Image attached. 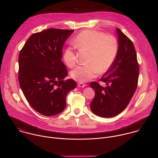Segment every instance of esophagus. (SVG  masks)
<instances>
[{"instance_id":"34e87169","label":"esophagus","mask_w":158,"mask_h":158,"mask_svg":"<svg viewBox=\"0 0 158 158\" xmlns=\"http://www.w3.org/2000/svg\"><path fill=\"white\" fill-rule=\"evenodd\" d=\"M77 84H78V86L80 87H84L86 85L85 84H83V83H81V82H78Z\"/></svg>"}]
</instances>
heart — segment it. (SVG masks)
I'll return each mask as SVG.
<instances>
[{
	"instance_id": "1",
	"label": "heart",
	"mask_w": 158,
	"mask_h": 158,
	"mask_svg": "<svg viewBox=\"0 0 158 158\" xmlns=\"http://www.w3.org/2000/svg\"><path fill=\"white\" fill-rule=\"evenodd\" d=\"M76 42L81 49L91 51L90 64L78 65L71 72V76L77 82L84 83L97 77L99 73L108 71L114 63L118 51V43L112 35L101 32L87 30L80 33ZM63 59L67 66L73 67L77 61L74 49L67 47L64 51Z\"/></svg>"
}]
</instances>
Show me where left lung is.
I'll return each mask as SVG.
<instances>
[{
	"instance_id": "obj_1",
	"label": "left lung",
	"mask_w": 158,
	"mask_h": 158,
	"mask_svg": "<svg viewBox=\"0 0 158 158\" xmlns=\"http://www.w3.org/2000/svg\"><path fill=\"white\" fill-rule=\"evenodd\" d=\"M118 51L110 69L100 80L106 83L102 87L91 82L95 97L90 105L91 110L97 116L112 118L123 112L133 96L137 88L139 65L132 41L116 28Z\"/></svg>"
}]
</instances>
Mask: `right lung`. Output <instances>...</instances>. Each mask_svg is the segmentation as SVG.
<instances>
[{"instance_id": "1", "label": "right lung", "mask_w": 158, "mask_h": 158, "mask_svg": "<svg viewBox=\"0 0 158 158\" xmlns=\"http://www.w3.org/2000/svg\"><path fill=\"white\" fill-rule=\"evenodd\" d=\"M73 30L49 29L33 34L19 57V82L29 104L40 114L51 116L66 107L69 91L77 86L69 79L61 60L63 45Z\"/></svg>"}]
</instances>
